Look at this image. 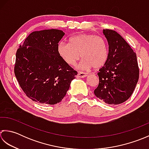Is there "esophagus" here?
I'll return each mask as SVG.
<instances>
[{
	"label": "esophagus",
	"mask_w": 149,
	"mask_h": 149,
	"mask_svg": "<svg viewBox=\"0 0 149 149\" xmlns=\"http://www.w3.org/2000/svg\"><path fill=\"white\" fill-rule=\"evenodd\" d=\"M86 76H87V73H86V72H81V71H78V74L77 75V77H78V78H84V77H86Z\"/></svg>",
	"instance_id": "obj_1"
}]
</instances>
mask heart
Instances as JSON below:
<instances>
[{"instance_id":"heart-1","label":"heart","mask_w":149,"mask_h":149,"mask_svg":"<svg viewBox=\"0 0 149 149\" xmlns=\"http://www.w3.org/2000/svg\"><path fill=\"white\" fill-rule=\"evenodd\" d=\"M57 52L67 64L74 65L83 58L78 68L87 70L99 69L107 62L109 56L107 42L101 36L91 33L78 35L70 38L69 43L60 42Z\"/></svg>"}]
</instances>
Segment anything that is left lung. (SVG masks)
I'll return each mask as SVG.
<instances>
[{
  "label": "left lung",
  "instance_id": "1",
  "mask_svg": "<svg viewBox=\"0 0 149 149\" xmlns=\"http://www.w3.org/2000/svg\"><path fill=\"white\" fill-rule=\"evenodd\" d=\"M103 33L109 44L107 62L99 69L95 96L107 104L123 103L132 95L139 79L136 54L120 35L112 29Z\"/></svg>",
  "mask_w": 149,
  "mask_h": 149
}]
</instances>
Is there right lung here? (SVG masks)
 Wrapping results in <instances>:
<instances>
[{"label":"right lung","mask_w":149,"mask_h":149,"mask_svg":"<svg viewBox=\"0 0 149 149\" xmlns=\"http://www.w3.org/2000/svg\"><path fill=\"white\" fill-rule=\"evenodd\" d=\"M64 34L54 29L34 31L17 51L15 75L21 89L33 101L49 105L60 102L77 74L57 52Z\"/></svg>","instance_id":"obj_1"}]
</instances>
